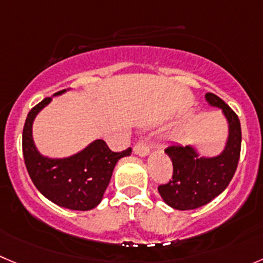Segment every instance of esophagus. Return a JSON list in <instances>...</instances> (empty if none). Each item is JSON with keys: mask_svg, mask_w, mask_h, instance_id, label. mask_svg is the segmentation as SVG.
I'll use <instances>...</instances> for the list:
<instances>
[{"mask_svg": "<svg viewBox=\"0 0 263 263\" xmlns=\"http://www.w3.org/2000/svg\"><path fill=\"white\" fill-rule=\"evenodd\" d=\"M134 154L138 155V156L141 157L147 156V155L149 154V147L148 144H147L146 139H141V141H138V143L134 146Z\"/></svg>", "mask_w": 263, "mask_h": 263, "instance_id": "esophagus-1", "label": "esophagus"}]
</instances>
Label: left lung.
<instances>
[{
	"mask_svg": "<svg viewBox=\"0 0 263 263\" xmlns=\"http://www.w3.org/2000/svg\"><path fill=\"white\" fill-rule=\"evenodd\" d=\"M209 106L222 109L229 126V136L221 154L200 156L196 147L171 144L165 154L173 162L172 181L159 186L161 199L178 211H191L211 202L231 182L241 148V127L237 115L213 92H206Z\"/></svg>",
	"mask_w": 263,
	"mask_h": 263,
	"instance_id": "1",
	"label": "left lung"
}]
</instances>
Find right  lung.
<instances>
[{
  "instance_id": "add662e5",
  "label": "right lung",
  "mask_w": 263,
  "mask_h": 263,
  "mask_svg": "<svg viewBox=\"0 0 263 263\" xmlns=\"http://www.w3.org/2000/svg\"><path fill=\"white\" fill-rule=\"evenodd\" d=\"M66 90L55 92L62 96ZM52 101L45 98L29 111L23 129V156L34 186L46 199L62 208L90 211L102 201L117 161L129 156L132 148L114 152L102 139H96L84 149L68 157L44 156L33 141L32 126L37 115Z\"/></svg>"
}]
</instances>
